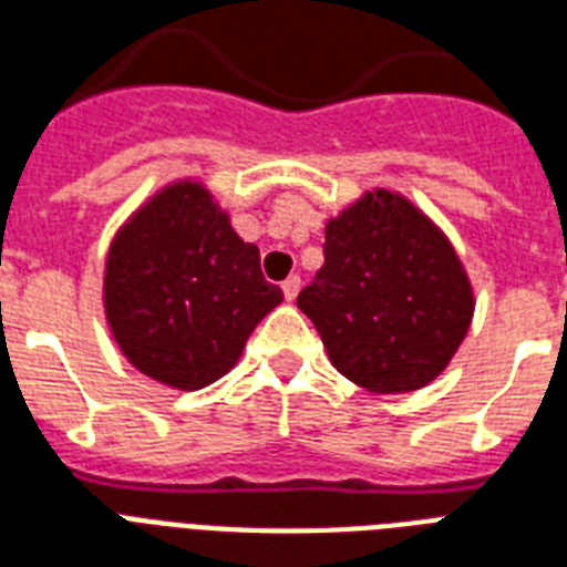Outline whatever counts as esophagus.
I'll return each instance as SVG.
<instances>
[{
	"instance_id": "1",
	"label": "esophagus",
	"mask_w": 567,
	"mask_h": 567,
	"mask_svg": "<svg viewBox=\"0 0 567 567\" xmlns=\"http://www.w3.org/2000/svg\"><path fill=\"white\" fill-rule=\"evenodd\" d=\"M282 293H285V300H293L297 293H300V276H288L282 282Z\"/></svg>"
}]
</instances>
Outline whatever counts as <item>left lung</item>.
<instances>
[{
    "label": "left lung",
    "mask_w": 567,
    "mask_h": 567,
    "mask_svg": "<svg viewBox=\"0 0 567 567\" xmlns=\"http://www.w3.org/2000/svg\"><path fill=\"white\" fill-rule=\"evenodd\" d=\"M297 306L344 378L392 395L446 369L475 300L449 237L404 196L374 189L327 223L323 267Z\"/></svg>",
    "instance_id": "left-lung-1"
}]
</instances>
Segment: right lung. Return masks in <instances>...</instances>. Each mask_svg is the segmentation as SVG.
<instances>
[{
  "instance_id": "obj_1",
  "label": "right lung",
  "mask_w": 567,
  "mask_h": 567,
  "mask_svg": "<svg viewBox=\"0 0 567 567\" xmlns=\"http://www.w3.org/2000/svg\"><path fill=\"white\" fill-rule=\"evenodd\" d=\"M282 302L198 181L168 184L121 226L106 255L103 309L142 374L202 389L226 374L249 332Z\"/></svg>"
}]
</instances>
